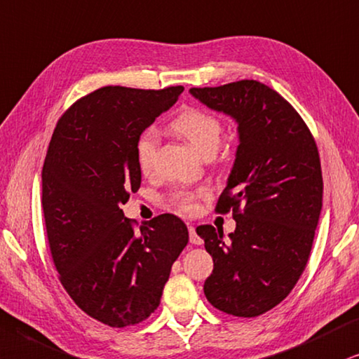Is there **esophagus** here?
<instances>
[{
    "label": "esophagus",
    "mask_w": 359,
    "mask_h": 359,
    "mask_svg": "<svg viewBox=\"0 0 359 359\" xmlns=\"http://www.w3.org/2000/svg\"><path fill=\"white\" fill-rule=\"evenodd\" d=\"M189 237H190V243H194V245L202 243V238L198 237L197 232H195V226H192V225L189 226Z\"/></svg>",
    "instance_id": "34e87169"
}]
</instances>
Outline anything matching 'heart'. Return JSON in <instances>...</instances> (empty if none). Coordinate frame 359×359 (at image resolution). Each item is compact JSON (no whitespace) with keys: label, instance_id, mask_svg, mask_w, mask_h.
Segmentation results:
<instances>
[{"label":"heart","instance_id":"1","mask_svg":"<svg viewBox=\"0 0 359 359\" xmlns=\"http://www.w3.org/2000/svg\"><path fill=\"white\" fill-rule=\"evenodd\" d=\"M172 129L179 135H182L203 156H212L219 149L222 134H224V126H222L219 117L198 107H189L180 112L172 121ZM157 147V130L154 127H147L135 140V161H137V165L142 174H151L152 172L154 164H156ZM203 194H205L203 189L177 190L172 195V203L179 212L192 213L197 207V201Z\"/></svg>","mask_w":359,"mask_h":359}]
</instances>
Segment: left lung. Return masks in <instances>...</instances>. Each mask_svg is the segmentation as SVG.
I'll return each mask as SVG.
<instances>
[{"instance_id": "left-lung-1", "label": "left lung", "mask_w": 359, "mask_h": 359, "mask_svg": "<svg viewBox=\"0 0 359 359\" xmlns=\"http://www.w3.org/2000/svg\"><path fill=\"white\" fill-rule=\"evenodd\" d=\"M190 94L238 124L237 157L215 210L237 229L197 226L213 258L203 293L217 310L263 315L288 297L310 258L323 198L320 154L294 107L253 79Z\"/></svg>"}]
</instances>
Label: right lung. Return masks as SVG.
<instances>
[{
  "mask_svg": "<svg viewBox=\"0 0 359 359\" xmlns=\"http://www.w3.org/2000/svg\"><path fill=\"white\" fill-rule=\"evenodd\" d=\"M182 86H106L57 121L43 165V213L59 281L84 313L112 328L157 310L172 263L189 242L179 217H154L140 233L121 205L140 187L135 140Z\"/></svg>",
  "mask_w": 359,
  "mask_h": 359,
  "instance_id": "add662e5",
  "label": "right lung"
}]
</instances>
